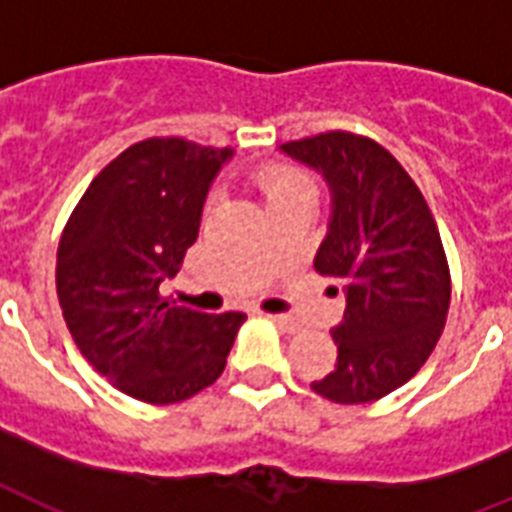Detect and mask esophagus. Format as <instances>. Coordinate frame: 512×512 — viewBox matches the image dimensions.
Returning a JSON list of instances; mask_svg holds the SVG:
<instances>
[{"label": "esophagus", "instance_id": "obj_1", "mask_svg": "<svg viewBox=\"0 0 512 512\" xmlns=\"http://www.w3.org/2000/svg\"><path fill=\"white\" fill-rule=\"evenodd\" d=\"M265 319H271L273 324H279V327L287 329V332H297V329H300V324H297L292 316H287V313H265Z\"/></svg>", "mask_w": 512, "mask_h": 512}]
</instances>
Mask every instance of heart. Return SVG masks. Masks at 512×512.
Masks as SVG:
<instances>
[{
  "label": "heart",
  "instance_id": "obj_1",
  "mask_svg": "<svg viewBox=\"0 0 512 512\" xmlns=\"http://www.w3.org/2000/svg\"><path fill=\"white\" fill-rule=\"evenodd\" d=\"M260 188L265 193V201L295 199V196H316V185L303 170L292 164H268L260 170Z\"/></svg>",
  "mask_w": 512,
  "mask_h": 512
}]
</instances>
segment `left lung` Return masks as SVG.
<instances>
[{
    "label": "left lung",
    "mask_w": 512,
    "mask_h": 512,
    "mask_svg": "<svg viewBox=\"0 0 512 512\" xmlns=\"http://www.w3.org/2000/svg\"><path fill=\"white\" fill-rule=\"evenodd\" d=\"M281 151L329 183L332 220L313 268L345 292L332 329L337 364L311 388L335 404H369L412 380L444 332L452 276L441 233L417 183L377 140L332 130Z\"/></svg>",
    "instance_id": "obj_1"
}]
</instances>
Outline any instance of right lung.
Returning a JSON list of instances; mask_svg holds the SVG:
<instances>
[{
    "mask_svg": "<svg viewBox=\"0 0 512 512\" xmlns=\"http://www.w3.org/2000/svg\"><path fill=\"white\" fill-rule=\"evenodd\" d=\"M231 148L148 138L106 164L58 244V300L82 356L114 388L177 404L223 374L244 313L170 303L159 284L183 265Z\"/></svg>",
    "mask_w": 512,
    "mask_h": 512,
    "instance_id": "obj_1",
    "label": "right lung"
}]
</instances>
